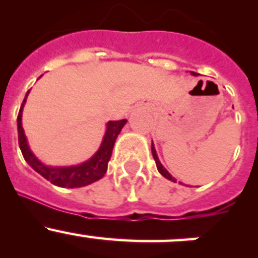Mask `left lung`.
<instances>
[{"instance_id":"1","label":"left lung","mask_w":258,"mask_h":258,"mask_svg":"<svg viewBox=\"0 0 258 258\" xmlns=\"http://www.w3.org/2000/svg\"><path fill=\"white\" fill-rule=\"evenodd\" d=\"M191 75H192V76H199V74H196V72H192V71H191ZM151 151H152V156H153V158H155V161H156V166H157L158 172H160L161 175L163 176V177L170 179V181H172V182L177 181V179H176L175 177H172V175H171V173L168 172V171L166 170L165 167H163L162 163L160 162V160H158L157 152H156V150H155V145H153V142L151 144ZM179 183H181V182H179Z\"/></svg>"}]
</instances>
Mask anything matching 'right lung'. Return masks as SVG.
<instances>
[{"label":"right lung","instance_id":"add662e5","mask_svg":"<svg viewBox=\"0 0 258 258\" xmlns=\"http://www.w3.org/2000/svg\"><path fill=\"white\" fill-rule=\"evenodd\" d=\"M30 91H27L21 105L20 112L17 117V128H18V145H20L21 152L26 162L33 168L42 177H45L51 183L58 187H67V188H76V187H83L87 184L93 183L105 176L107 171L108 161L112 155L113 145L116 142L117 136L119 135L121 130L126 124L127 119H119V121H108L106 124V132L101 142L100 148L97 152L85 162L75 166H47L41 162L33 152L31 151L30 146L27 144V137L22 127V111L25 107L26 100Z\"/></svg>","mask_w":258,"mask_h":258}]
</instances>
